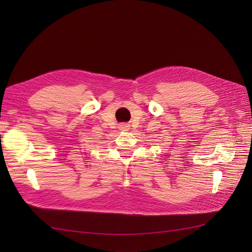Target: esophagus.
<instances>
[{"label":"esophagus","instance_id":"1","mask_svg":"<svg viewBox=\"0 0 252 252\" xmlns=\"http://www.w3.org/2000/svg\"><path fill=\"white\" fill-rule=\"evenodd\" d=\"M129 124H127V123H122V124H120V126H119V128H120V130H122V131H128L129 130Z\"/></svg>","mask_w":252,"mask_h":252}]
</instances>
